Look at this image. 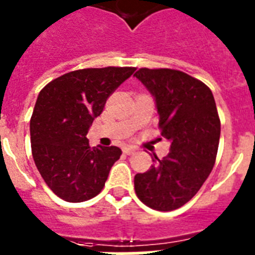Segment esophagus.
<instances>
[{
  "mask_svg": "<svg viewBox=\"0 0 255 255\" xmlns=\"http://www.w3.org/2000/svg\"><path fill=\"white\" fill-rule=\"evenodd\" d=\"M135 151H137V149H135V147H131V146H126V147H124V153L128 155L134 154Z\"/></svg>",
  "mask_w": 255,
  "mask_h": 255,
  "instance_id": "obj_1",
  "label": "esophagus"
}]
</instances>
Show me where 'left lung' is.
<instances>
[{"mask_svg": "<svg viewBox=\"0 0 255 255\" xmlns=\"http://www.w3.org/2000/svg\"><path fill=\"white\" fill-rule=\"evenodd\" d=\"M134 76L155 98L161 135L170 141L165 158L154 154L150 169L134 177L146 206L171 212L189 202L216 163L221 121L212 90L174 69L141 68Z\"/></svg>", "mask_w": 255, "mask_h": 255, "instance_id": "8db88e82", "label": "left lung"}]
</instances>
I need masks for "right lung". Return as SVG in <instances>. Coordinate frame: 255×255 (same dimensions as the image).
I'll use <instances>...</instances> for the list:
<instances>
[{"label": "right lung", "instance_id": "add662e5", "mask_svg": "<svg viewBox=\"0 0 255 255\" xmlns=\"http://www.w3.org/2000/svg\"><path fill=\"white\" fill-rule=\"evenodd\" d=\"M135 68H90L66 73L39 92L30 118L31 154L50 190L68 202L100 194L120 159L117 146L90 147L88 130L116 89Z\"/></svg>", "mask_w": 255, "mask_h": 255}]
</instances>
